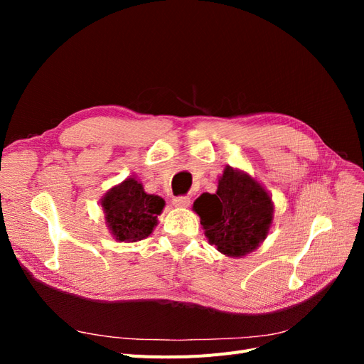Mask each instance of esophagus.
Segmentation results:
<instances>
[{"mask_svg": "<svg viewBox=\"0 0 364 364\" xmlns=\"http://www.w3.org/2000/svg\"><path fill=\"white\" fill-rule=\"evenodd\" d=\"M190 203H191L190 197H186V196L174 197V199H173V205L178 206V208H186V206H190Z\"/></svg>", "mask_w": 364, "mask_h": 364, "instance_id": "34e87169", "label": "esophagus"}]
</instances>
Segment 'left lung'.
<instances>
[{
    "instance_id": "left-lung-1",
    "label": "left lung",
    "mask_w": 364,
    "mask_h": 364,
    "mask_svg": "<svg viewBox=\"0 0 364 364\" xmlns=\"http://www.w3.org/2000/svg\"><path fill=\"white\" fill-rule=\"evenodd\" d=\"M209 245L243 258L269 235L274 206L269 191L243 170L225 168L215 194L203 193L193 205Z\"/></svg>"
}]
</instances>
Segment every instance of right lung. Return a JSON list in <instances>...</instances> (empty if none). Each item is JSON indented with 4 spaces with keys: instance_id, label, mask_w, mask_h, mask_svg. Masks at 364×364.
I'll use <instances>...</instances> for the list:
<instances>
[{
    "instance_id": "obj_1",
    "label": "right lung",
    "mask_w": 364,
    "mask_h": 364,
    "mask_svg": "<svg viewBox=\"0 0 364 364\" xmlns=\"http://www.w3.org/2000/svg\"><path fill=\"white\" fill-rule=\"evenodd\" d=\"M105 222L117 241L135 243L147 238L158 225L165 202L162 197L147 194L135 176L112 186L100 199Z\"/></svg>"
}]
</instances>
